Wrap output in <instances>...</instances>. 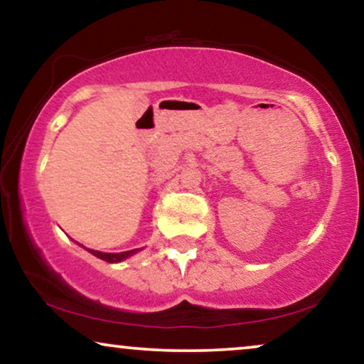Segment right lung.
I'll use <instances>...</instances> for the list:
<instances>
[{
	"mask_svg": "<svg viewBox=\"0 0 364 364\" xmlns=\"http://www.w3.org/2000/svg\"><path fill=\"white\" fill-rule=\"evenodd\" d=\"M90 252L93 254V256H97L98 259H102V261H107V262H120L127 259L132 254H135L139 249H134V251H125V252H117V254H108V252H100V251H93V249H88Z\"/></svg>",
	"mask_w": 364,
	"mask_h": 364,
	"instance_id": "add662e5",
	"label": "right lung"
}]
</instances>
